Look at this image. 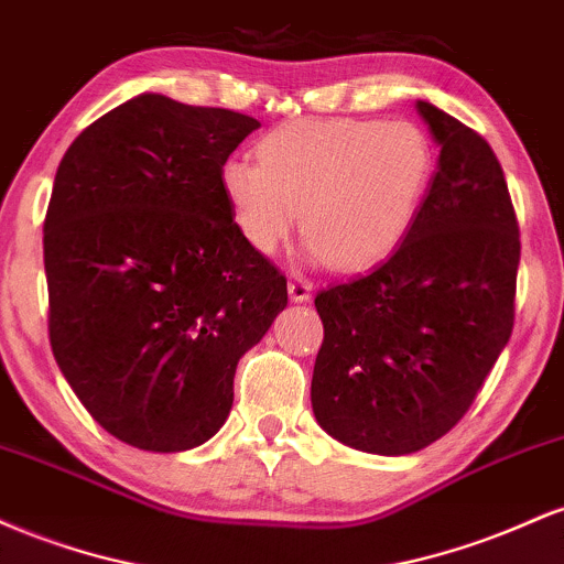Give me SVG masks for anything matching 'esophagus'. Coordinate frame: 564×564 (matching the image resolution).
<instances>
[{"label":"esophagus","mask_w":564,"mask_h":564,"mask_svg":"<svg viewBox=\"0 0 564 564\" xmlns=\"http://www.w3.org/2000/svg\"><path fill=\"white\" fill-rule=\"evenodd\" d=\"M310 294H313V281H307V278L302 275H291L289 278V296L294 302H304L310 300Z\"/></svg>","instance_id":"esophagus-1"}]
</instances>
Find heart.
Wrapping results in <instances>:
<instances>
[{
  "instance_id": "obj_1",
  "label": "heart",
  "mask_w": 564,
  "mask_h": 564,
  "mask_svg": "<svg viewBox=\"0 0 564 564\" xmlns=\"http://www.w3.org/2000/svg\"><path fill=\"white\" fill-rule=\"evenodd\" d=\"M257 156H232L219 172L238 232L270 254L302 209L310 251L336 270H364L390 257L437 172L435 142L413 121H289L264 134Z\"/></svg>"
}]
</instances>
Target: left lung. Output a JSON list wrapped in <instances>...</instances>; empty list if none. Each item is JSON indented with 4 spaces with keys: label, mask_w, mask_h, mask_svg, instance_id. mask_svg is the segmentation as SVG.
<instances>
[{
    "label": "left lung",
    "mask_w": 564,
    "mask_h": 564,
    "mask_svg": "<svg viewBox=\"0 0 564 564\" xmlns=\"http://www.w3.org/2000/svg\"><path fill=\"white\" fill-rule=\"evenodd\" d=\"M435 180L384 262L318 291L313 411L339 443L379 456L426 448L464 419L514 328L520 225L485 138L432 102Z\"/></svg>",
    "instance_id": "obj_1"
}]
</instances>
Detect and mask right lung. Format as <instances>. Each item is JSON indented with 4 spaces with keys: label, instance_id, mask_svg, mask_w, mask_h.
<instances>
[{
    "label": "right lung",
    "instance_id": "right-lung-1",
    "mask_svg": "<svg viewBox=\"0 0 564 564\" xmlns=\"http://www.w3.org/2000/svg\"><path fill=\"white\" fill-rule=\"evenodd\" d=\"M260 121L140 95L93 121L44 217L50 345L121 443L177 453L228 419L241 355L286 307V275L238 232L219 172Z\"/></svg>",
    "mask_w": 564,
    "mask_h": 564
}]
</instances>
